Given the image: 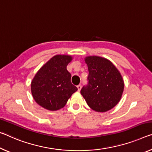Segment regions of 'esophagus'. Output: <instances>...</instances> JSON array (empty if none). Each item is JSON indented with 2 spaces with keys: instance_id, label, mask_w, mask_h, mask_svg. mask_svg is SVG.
I'll return each mask as SVG.
<instances>
[{
  "instance_id": "esophagus-1",
  "label": "esophagus",
  "mask_w": 152,
  "mask_h": 152,
  "mask_svg": "<svg viewBox=\"0 0 152 152\" xmlns=\"http://www.w3.org/2000/svg\"><path fill=\"white\" fill-rule=\"evenodd\" d=\"M77 88H78V91H79V92H80V89H81V88H82V86H81V85H79L77 86Z\"/></svg>"
}]
</instances>
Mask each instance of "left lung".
Returning <instances> with one entry per match:
<instances>
[{"label": "left lung", "instance_id": "obj_1", "mask_svg": "<svg viewBox=\"0 0 152 152\" xmlns=\"http://www.w3.org/2000/svg\"><path fill=\"white\" fill-rule=\"evenodd\" d=\"M85 61L88 69V84L81 89V95L93 110L107 112L121 99L124 88L121 74L104 57L87 56Z\"/></svg>", "mask_w": 152, "mask_h": 152}]
</instances>
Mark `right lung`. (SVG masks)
I'll return each mask as SVG.
<instances>
[{
  "label": "right lung",
  "mask_w": 152,
  "mask_h": 152,
  "mask_svg": "<svg viewBox=\"0 0 152 152\" xmlns=\"http://www.w3.org/2000/svg\"><path fill=\"white\" fill-rule=\"evenodd\" d=\"M69 55H56L40 67L31 82V93L38 105L50 111L63 108L78 90L71 83L67 66L72 61Z\"/></svg>",
  "instance_id": "obj_1"
}]
</instances>
